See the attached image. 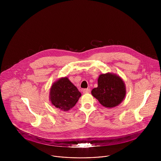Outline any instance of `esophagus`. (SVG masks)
I'll return each instance as SVG.
<instances>
[{
	"label": "esophagus",
	"mask_w": 161,
	"mask_h": 161,
	"mask_svg": "<svg viewBox=\"0 0 161 161\" xmlns=\"http://www.w3.org/2000/svg\"><path fill=\"white\" fill-rule=\"evenodd\" d=\"M82 91H83V92L84 94H86V93H89V92H90V90L89 88H85V89H83Z\"/></svg>",
	"instance_id": "obj_1"
}]
</instances>
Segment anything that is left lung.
Listing matches in <instances>:
<instances>
[{"label":"left lung","mask_w":161,"mask_h":161,"mask_svg":"<svg viewBox=\"0 0 161 161\" xmlns=\"http://www.w3.org/2000/svg\"><path fill=\"white\" fill-rule=\"evenodd\" d=\"M98 86L91 93L103 106L113 108L120 104L125 94V85L122 79L112 73L102 74L98 78Z\"/></svg>","instance_id":"8db88e82"}]
</instances>
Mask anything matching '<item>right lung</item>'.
I'll return each mask as SVG.
<instances>
[{
  "label": "right lung",
  "mask_w": 161,
  "mask_h": 161,
  "mask_svg": "<svg viewBox=\"0 0 161 161\" xmlns=\"http://www.w3.org/2000/svg\"><path fill=\"white\" fill-rule=\"evenodd\" d=\"M81 96L78 88L67 77L62 78L55 81L50 92L52 104L64 111L74 107Z\"/></svg>",
  "instance_id": "right-lung-1"
}]
</instances>
